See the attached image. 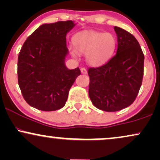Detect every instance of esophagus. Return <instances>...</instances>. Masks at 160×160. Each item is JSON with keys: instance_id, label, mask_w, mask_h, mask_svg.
Segmentation results:
<instances>
[{"instance_id": "34e87169", "label": "esophagus", "mask_w": 160, "mask_h": 160, "mask_svg": "<svg viewBox=\"0 0 160 160\" xmlns=\"http://www.w3.org/2000/svg\"><path fill=\"white\" fill-rule=\"evenodd\" d=\"M80 71H81V72L82 74H87V70L86 68H81V69H80Z\"/></svg>"}]
</instances>
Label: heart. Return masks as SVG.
Masks as SVG:
<instances>
[{"instance_id":"1","label":"heart","mask_w":160,"mask_h":160,"mask_svg":"<svg viewBox=\"0 0 160 160\" xmlns=\"http://www.w3.org/2000/svg\"><path fill=\"white\" fill-rule=\"evenodd\" d=\"M75 51L86 55V60L92 66L106 63L112 58L117 47L116 38L112 33L93 30L78 32L73 38ZM72 51V54H76Z\"/></svg>"}]
</instances>
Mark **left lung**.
<instances>
[{
	"instance_id": "8db88e82",
	"label": "left lung",
	"mask_w": 160,
	"mask_h": 160,
	"mask_svg": "<svg viewBox=\"0 0 160 160\" xmlns=\"http://www.w3.org/2000/svg\"><path fill=\"white\" fill-rule=\"evenodd\" d=\"M117 36L115 55L104 65L89 68L88 95L94 106L117 112L134 102L142 82L144 54L134 36L114 26Z\"/></svg>"
}]
</instances>
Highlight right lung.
I'll return each mask as SVG.
<instances>
[{
	"label": "right lung",
	"mask_w": 160,
	"mask_h": 160,
	"mask_svg": "<svg viewBox=\"0 0 160 160\" xmlns=\"http://www.w3.org/2000/svg\"><path fill=\"white\" fill-rule=\"evenodd\" d=\"M74 26L72 21L43 24L24 42L18 59V85L33 108L52 112L65 106L80 74L79 68L70 70L65 65L66 34Z\"/></svg>",
	"instance_id": "add662e5"
}]
</instances>
